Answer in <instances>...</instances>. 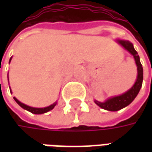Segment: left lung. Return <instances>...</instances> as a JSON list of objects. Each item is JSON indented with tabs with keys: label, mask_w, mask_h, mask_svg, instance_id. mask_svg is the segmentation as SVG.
I'll return each instance as SVG.
<instances>
[{
	"label": "left lung",
	"mask_w": 152,
	"mask_h": 152,
	"mask_svg": "<svg viewBox=\"0 0 152 152\" xmlns=\"http://www.w3.org/2000/svg\"><path fill=\"white\" fill-rule=\"evenodd\" d=\"M116 42L120 44L124 50H127L129 53H130V54L134 56V61L137 66V79L134 86L124 94H122L121 95L108 98L104 102H99L94 99V102L99 107L107 111H111V112H116L129 105L137 97V94L140 91L141 87L142 85V80H143V68L141 64L140 58L138 56L137 51L134 50L133 44L129 40H123V39H117Z\"/></svg>",
	"instance_id": "8db88e82"
}]
</instances>
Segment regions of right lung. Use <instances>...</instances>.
Here are the masks:
<instances>
[{
    "instance_id": "1",
    "label": "right lung",
    "mask_w": 152,
    "mask_h": 152,
    "mask_svg": "<svg viewBox=\"0 0 152 152\" xmlns=\"http://www.w3.org/2000/svg\"><path fill=\"white\" fill-rule=\"evenodd\" d=\"M11 59H12V57L10 58V62H9V63H10V62H11ZM8 82H9V76H8ZM10 93H12V91H10ZM14 99L15 100V102H17L18 105L21 107L22 108L25 109V110H27V111H28V112H31V113H33V114H37V115L44 114V113H46V112H50V111H51L52 109H53V107H54L57 104V102H53V104H51L50 106H49V107H46L37 108V107H30V106L26 105V104L23 103V102H21L20 101H18V99H16L15 97H14Z\"/></svg>"
}]
</instances>
